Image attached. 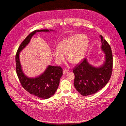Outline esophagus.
<instances>
[{
	"label": "esophagus",
	"mask_w": 126,
	"mask_h": 126,
	"mask_svg": "<svg viewBox=\"0 0 126 126\" xmlns=\"http://www.w3.org/2000/svg\"><path fill=\"white\" fill-rule=\"evenodd\" d=\"M68 72V70H67V69H64V70H63V74H66V73H67Z\"/></svg>",
	"instance_id": "34e87169"
}]
</instances>
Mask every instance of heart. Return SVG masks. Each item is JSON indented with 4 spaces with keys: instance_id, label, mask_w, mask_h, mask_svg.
I'll return each mask as SVG.
<instances>
[{
    "instance_id": "1",
    "label": "heart",
    "mask_w": 126,
    "mask_h": 126,
    "mask_svg": "<svg viewBox=\"0 0 126 126\" xmlns=\"http://www.w3.org/2000/svg\"><path fill=\"white\" fill-rule=\"evenodd\" d=\"M88 37L77 34L62 40L58 45V49L53 53L54 58L60 63L67 54V60L72 64H77L83 59L89 46Z\"/></svg>"
}]
</instances>
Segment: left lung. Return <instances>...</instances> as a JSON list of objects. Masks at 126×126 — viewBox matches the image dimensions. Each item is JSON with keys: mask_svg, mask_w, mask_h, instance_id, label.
I'll return each mask as SVG.
<instances>
[{"mask_svg": "<svg viewBox=\"0 0 126 126\" xmlns=\"http://www.w3.org/2000/svg\"><path fill=\"white\" fill-rule=\"evenodd\" d=\"M102 50L105 54L104 64L99 67L89 64L83 59L73 68L75 75L74 84L83 96L94 94L104 87L110 80L112 71L113 57L111 49L107 41L100 35Z\"/></svg>", "mask_w": 126, "mask_h": 126, "instance_id": "1", "label": "left lung"}]
</instances>
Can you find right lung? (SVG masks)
<instances>
[{
	"instance_id": "right-lung-1",
	"label": "right lung",
	"mask_w": 126,
	"mask_h": 126,
	"mask_svg": "<svg viewBox=\"0 0 126 126\" xmlns=\"http://www.w3.org/2000/svg\"><path fill=\"white\" fill-rule=\"evenodd\" d=\"M39 32H49V30H35L31 32L21 43L16 55V72L19 81L25 90L30 94L46 99L54 95L57 90L63 75L62 68L61 66H48L40 76L35 78H29L23 72L19 57L20 52L30 42L32 36Z\"/></svg>"
}]
</instances>
